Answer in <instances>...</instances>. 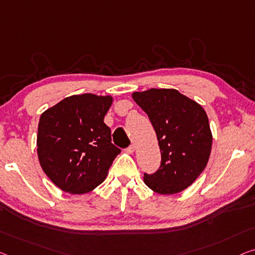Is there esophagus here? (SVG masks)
<instances>
[{
	"instance_id": "34e87169",
	"label": "esophagus",
	"mask_w": 255,
	"mask_h": 255,
	"mask_svg": "<svg viewBox=\"0 0 255 255\" xmlns=\"http://www.w3.org/2000/svg\"><path fill=\"white\" fill-rule=\"evenodd\" d=\"M135 149H136V146L134 145V144H131V145H129L127 149H126V151L128 152V153H132V152L135 151Z\"/></svg>"
}]
</instances>
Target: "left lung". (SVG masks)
I'll return each mask as SVG.
<instances>
[{"label":"left lung","mask_w":255,"mask_h":255,"mask_svg":"<svg viewBox=\"0 0 255 255\" xmlns=\"http://www.w3.org/2000/svg\"><path fill=\"white\" fill-rule=\"evenodd\" d=\"M153 126L161 152L160 167L144 174V183L160 195L187 189L205 169L212 149V132L205 110L176 89L134 93Z\"/></svg>","instance_id":"obj_1"}]
</instances>
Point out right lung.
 Segmentation results:
<instances>
[{"label": "right lung", "instance_id": "add662e5", "mask_svg": "<svg viewBox=\"0 0 255 255\" xmlns=\"http://www.w3.org/2000/svg\"><path fill=\"white\" fill-rule=\"evenodd\" d=\"M112 101L111 96L74 95L41 115L36 139L40 165L63 191L82 195L98 187L121 152L104 124Z\"/></svg>", "mask_w": 255, "mask_h": 255}]
</instances>
